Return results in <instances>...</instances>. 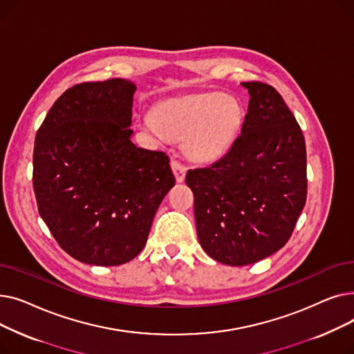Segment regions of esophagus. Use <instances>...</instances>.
<instances>
[{"mask_svg":"<svg viewBox=\"0 0 354 354\" xmlns=\"http://www.w3.org/2000/svg\"><path fill=\"white\" fill-rule=\"evenodd\" d=\"M172 171L175 174V178L178 182H183L185 180V175H187V166H185L183 163H180L179 160L174 159L172 160Z\"/></svg>","mask_w":354,"mask_h":354,"instance_id":"1","label":"esophagus"}]
</instances>
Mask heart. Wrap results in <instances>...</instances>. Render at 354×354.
<instances>
[{"instance_id": "b5f03b06", "label": "heart", "mask_w": 354, "mask_h": 354, "mask_svg": "<svg viewBox=\"0 0 354 354\" xmlns=\"http://www.w3.org/2000/svg\"><path fill=\"white\" fill-rule=\"evenodd\" d=\"M243 120V110L231 97L219 93H203L159 103L153 118L143 124L175 140L185 141L188 156L199 163H209L224 156Z\"/></svg>"}]
</instances>
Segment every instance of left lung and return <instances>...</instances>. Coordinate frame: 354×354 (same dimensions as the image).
Returning <instances> with one entry per match:
<instances>
[{
    "label": "left lung",
    "mask_w": 354,
    "mask_h": 354,
    "mask_svg": "<svg viewBox=\"0 0 354 354\" xmlns=\"http://www.w3.org/2000/svg\"><path fill=\"white\" fill-rule=\"evenodd\" d=\"M241 84L250 93L241 135L219 160L185 178L199 244L228 266H248L283 248L307 198L300 124L272 86Z\"/></svg>",
    "instance_id": "8db88e82"
}]
</instances>
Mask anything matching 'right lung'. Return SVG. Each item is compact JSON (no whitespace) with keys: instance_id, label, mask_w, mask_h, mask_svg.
I'll return each mask as SVG.
<instances>
[{"instance_id":"1","label":"right lung","mask_w":354,"mask_h":354,"mask_svg":"<svg viewBox=\"0 0 354 354\" xmlns=\"http://www.w3.org/2000/svg\"><path fill=\"white\" fill-rule=\"evenodd\" d=\"M135 90L123 79L73 86L37 130V207L59 245L84 264L133 259L175 187L167 155L130 140Z\"/></svg>"}]
</instances>
